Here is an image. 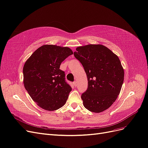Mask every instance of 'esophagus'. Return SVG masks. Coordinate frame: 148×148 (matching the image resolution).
<instances>
[{
	"label": "esophagus",
	"instance_id": "34e87169",
	"mask_svg": "<svg viewBox=\"0 0 148 148\" xmlns=\"http://www.w3.org/2000/svg\"><path fill=\"white\" fill-rule=\"evenodd\" d=\"M73 85H74L75 87H76L77 85V82H76V81H74V82H73Z\"/></svg>",
	"mask_w": 148,
	"mask_h": 148
}]
</instances>
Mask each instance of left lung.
Instances as JSON below:
<instances>
[{"instance_id": "8db88e82", "label": "left lung", "mask_w": 148, "mask_h": 148, "mask_svg": "<svg viewBox=\"0 0 148 148\" xmlns=\"http://www.w3.org/2000/svg\"><path fill=\"white\" fill-rule=\"evenodd\" d=\"M74 55L82 64L88 80V88L81 95L84 107L93 112H101L116 101L124 79L120 60L102 45L79 47Z\"/></svg>"}]
</instances>
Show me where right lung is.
I'll return each mask as SVG.
<instances>
[{"label":"right lung","instance_id":"right-lung-1","mask_svg":"<svg viewBox=\"0 0 148 148\" xmlns=\"http://www.w3.org/2000/svg\"><path fill=\"white\" fill-rule=\"evenodd\" d=\"M73 54L68 47L45 45L37 49L24 65L25 87L33 101L45 110H56L67 101L72 88L60 67Z\"/></svg>","mask_w":148,"mask_h":148}]
</instances>
